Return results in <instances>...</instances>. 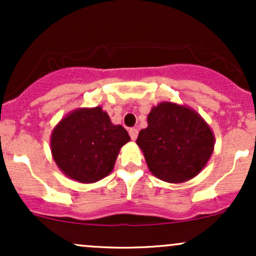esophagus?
I'll return each instance as SVG.
<instances>
[{"label":"esophagus","instance_id":"34e87169","mask_svg":"<svg viewBox=\"0 0 256 256\" xmlns=\"http://www.w3.org/2000/svg\"><path fill=\"white\" fill-rule=\"evenodd\" d=\"M128 134H130L131 140H134L138 136V130L137 128H130V130H128Z\"/></svg>","mask_w":256,"mask_h":256}]
</instances>
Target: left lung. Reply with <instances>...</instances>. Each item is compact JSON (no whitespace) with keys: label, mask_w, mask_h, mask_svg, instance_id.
<instances>
[{"label":"left lung","mask_w":256,"mask_h":256,"mask_svg":"<svg viewBox=\"0 0 256 256\" xmlns=\"http://www.w3.org/2000/svg\"><path fill=\"white\" fill-rule=\"evenodd\" d=\"M148 126L136 140L152 176L184 183L198 174L213 154L216 138L210 125L188 106L160 102L148 114Z\"/></svg>","instance_id":"left-lung-1"}]
</instances>
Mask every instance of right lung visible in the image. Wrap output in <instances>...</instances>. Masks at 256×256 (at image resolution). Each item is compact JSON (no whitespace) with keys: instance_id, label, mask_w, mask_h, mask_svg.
Returning a JSON list of instances; mask_svg holds the SVG:
<instances>
[{"instance_id":"add662e5","label":"right lung","mask_w":256,"mask_h":256,"mask_svg":"<svg viewBox=\"0 0 256 256\" xmlns=\"http://www.w3.org/2000/svg\"><path fill=\"white\" fill-rule=\"evenodd\" d=\"M130 140L122 125H114L102 107L78 108L55 126L50 150L60 171L73 180L90 184L113 171L122 146Z\"/></svg>"}]
</instances>
